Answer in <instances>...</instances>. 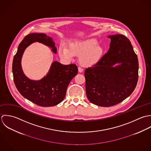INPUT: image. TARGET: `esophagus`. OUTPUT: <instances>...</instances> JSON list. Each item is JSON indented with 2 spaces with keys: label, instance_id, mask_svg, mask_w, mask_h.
<instances>
[{
  "label": "esophagus",
  "instance_id": "1",
  "mask_svg": "<svg viewBox=\"0 0 151 151\" xmlns=\"http://www.w3.org/2000/svg\"><path fill=\"white\" fill-rule=\"evenodd\" d=\"M78 71H79V72L81 73V72H82L83 71V69L81 67H79L78 68Z\"/></svg>",
  "mask_w": 151,
  "mask_h": 151
}]
</instances>
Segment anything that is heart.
<instances>
[{
    "mask_svg": "<svg viewBox=\"0 0 151 151\" xmlns=\"http://www.w3.org/2000/svg\"><path fill=\"white\" fill-rule=\"evenodd\" d=\"M69 49L61 45L59 49L60 57L72 60L74 55H81L80 63L84 66H91L101 58L103 50L94 39L85 41H75L69 45Z\"/></svg>",
    "mask_w": 151,
    "mask_h": 151,
    "instance_id": "heart-1",
    "label": "heart"
}]
</instances>
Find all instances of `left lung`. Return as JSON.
I'll return each instance as SVG.
<instances>
[{
    "label": "left lung",
    "mask_w": 151,
    "mask_h": 151,
    "mask_svg": "<svg viewBox=\"0 0 151 151\" xmlns=\"http://www.w3.org/2000/svg\"><path fill=\"white\" fill-rule=\"evenodd\" d=\"M109 38L108 52L85 70L87 97L101 107L113 106L124 100L134 91L138 79V57L129 39L122 34ZM117 63L121 64L113 67Z\"/></svg>",
    "instance_id": "8db88e82"
}]
</instances>
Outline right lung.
<instances>
[{
	"instance_id": "add662e5",
	"label": "right lung",
	"mask_w": 151,
	"mask_h": 151,
	"mask_svg": "<svg viewBox=\"0 0 151 151\" xmlns=\"http://www.w3.org/2000/svg\"><path fill=\"white\" fill-rule=\"evenodd\" d=\"M34 42L51 47L52 51L57 53L52 39L46 34L31 33L26 35L19 44L13 60L12 72L15 86L24 97L38 106H56L64 99L70 82L78 73V67L74 63L63 65L55 61L47 76L40 81L28 79L22 71L20 62L24 50Z\"/></svg>"
}]
</instances>
